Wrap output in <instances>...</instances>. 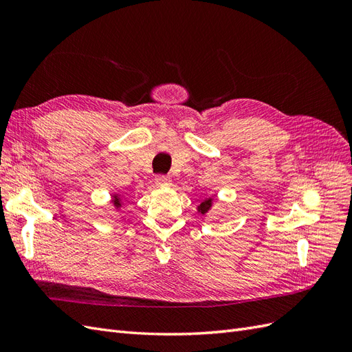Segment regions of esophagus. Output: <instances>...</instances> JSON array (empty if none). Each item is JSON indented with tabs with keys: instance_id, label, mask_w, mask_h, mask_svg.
I'll return each instance as SVG.
<instances>
[{
	"instance_id": "1",
	"label": "esophagus",
	"mask_w": 352,
	"mask_h": 352,
	"mask_svg": "<svg viewBox=\"0 0 352 352\" xmlns=\"http://www.w3.org/2000/svg\"><path fill=\"white\" fill-rule=\"evenodd\" d=\"M155 185L157 186H170L172 185V180H170V177H167V176H157Z\"/></svg>"
}]
</instances>
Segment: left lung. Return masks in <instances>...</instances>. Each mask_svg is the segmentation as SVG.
I'll use <instances>...</instances> for the list:
<instances>
[{
	"mask_svg": "<svg viewBox=\"0 0 352 352\" xmlns=\"http://www.w3.org/2000/svg\"><path fill=\"white\" fill-rule=\"evenodd\" d=\"M212 199H214L212 197H208V198L202 199L201 204L197 206V211L201 212V214H206V212H208L211 210V207H212Z\"/></svg>",
	"mask_w": 352,
	"mask_h": 352,
	"instance_id": "1",
	"label": "left lung"
}]
</instances>
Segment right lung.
Returning a JSON list of instances; mask_svg holds the SVG:
<instances>
[{
  "instance_id": "add662e5",
  "label": "right lung",
  "mask_w": 352,
  "mask_h": 352,
  "mask_svg": "<svg viewBox=\"0 0 352 352\" xmlns=\"http://www.w3.org/2000/svg\"><path fill=\"white\" fill-rule=\"evenodd\" d=\"M124 201H126V198H124L122 194H119V192H114V194H113V197H111L113 206H114L117 210H120V208L123 207Z\"/></svg>"
}]
</instances>
